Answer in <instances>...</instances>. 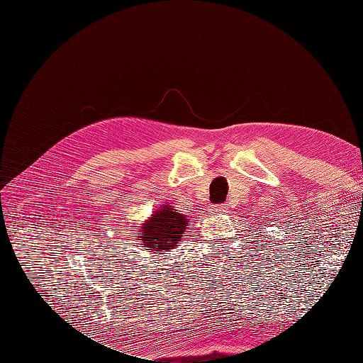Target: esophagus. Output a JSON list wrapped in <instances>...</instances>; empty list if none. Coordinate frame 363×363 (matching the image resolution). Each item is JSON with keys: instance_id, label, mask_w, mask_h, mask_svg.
I'll list each match as a JSON object with an SVG mask.
<instances>
[{"instance_id": "obj_1", "label": "esophagus", "mask_w": 363, "mask_h": 363, "mask_svg": "<svg viewBox=\"0 0 363 363\" xmlns=\"http://www.w3.org/2000/svg\"><path fill=\"white\" fill-rule=\"evenodd\" d=\"M227 211H228V206L227 204H218V206L211 207V212L212 213H224Z\"/></svg>"}]
</instances>
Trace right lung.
<instances>
[{"instance_id":"add662e5","label":"right lung","mask_w":363,"mask_h":363,"mask_svg":"<svg viewBox=\"0 0 363 363\" xmlns=\"http://www.w3.org/2000/svg\"><path fill=\"white\" fill-rule=\"evenodd\" d=\"M188 223V216L179 213L172 206L163 204L142 224L138 240L151 252L172 250L180 244Z\"/></svg>"}]
</instances>
